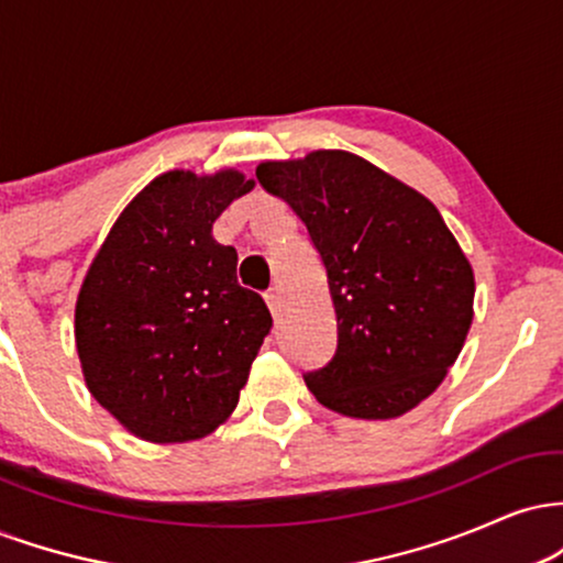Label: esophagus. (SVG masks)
<instances>
[{
  "mask_svg": "<svg viewBox=\"0 0 563 563\" xmlns=\"http://www.w3.org/2000/svg\"><path fill=\"white\" fill-rule=\"evenodd\" d=\"M264 301H267L269 312L277 314V309H280V294H277V288H269L267 294H264Z\"/></svg>",
  "mask_w": 563,
  "mask_h": 563,
  "instance_id": "34e87169",
  "label": "esophagus"
}]
</instances>
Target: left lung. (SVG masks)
<instances>
[{"mask_svg": "<svg viewBox=\"0 0 563 563\" xmlns=\"http://www.w3.org/2000/svg\"><path fill=\"white\" fill-rule=\"evenodd\" d=\"M256 179L296 211L325 267L335 352L303 373L309 391L367 421L423 402L474 318V273L437 206L341 151L269 161Z\"/></svg>", "mask_w": 563, "mask_h": 563, "instance_id": "obj_1", "label": "left lung"}]
</instances>
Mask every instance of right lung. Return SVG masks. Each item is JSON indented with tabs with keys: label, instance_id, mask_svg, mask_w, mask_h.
<instances>
[{
	"label": "right lung",
	"instance_id": "right-lung-1",
	"mask_svg": "<svg viewBox=\"0 0 563 563\" xmlns=\"http://www.w3.org/2000/svg\"><path fill=\"white\" fill-rule=\"evenodd\" d=\"M254 187L243 174L153 179L113 224L76 301V349L92 397L147 442L214 431L238 405L273 328L238 254L211 224Z\"/></svg>",
	"mask_w": 563,
	"mask_h": 563
}]
</instances>
